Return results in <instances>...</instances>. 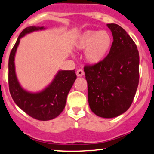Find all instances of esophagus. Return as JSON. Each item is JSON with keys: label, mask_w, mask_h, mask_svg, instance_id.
I'll use <instances>...</instances> for the list:
<instances>
[{"label": "esophagus", "mask_w": 154, "mask_h": 154, "mask_svg": "<svg viewBox=\"0 0 154 154\" xmlns=\"http://www.w3.org/2000/svg\"><path fill=\"white\" fill-rule=\"evenodd\" d=\"M76 74H77V76H78V77H82V76L84 75V71L82 69H78L77 71V72H76Z\"/></svg>", "instance_id": "34e87169"}]
</instances>
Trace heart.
Instances as JSON below:
<instances>
[{"label":"heart","instance_id":"b5f03b06","mask_svg":"<svg viewBox=\"0 0 154 154\" xmlns=\"http://www.w3.org/2000/svg\"><path fill=\"white\" fill-rule=\"evenodd\" d=\"M113 45V38L106 30H86L80 35L76 48L86 50V60L94 65L103 61Z\"/></svg>","mask_w":154,"mask_h":154}]
</instances>
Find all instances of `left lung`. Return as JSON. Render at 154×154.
Masks as SVG:
<instances>
[{
	"label": "left lung",
	"mask_w": 154,
	"mask_h": 154,
	"mask_svg": "<svg viewBox=\"0 0 154 154\" xmlns=\"http://www.w3.org/2000/svg\"><path fill=\"white\" fill-rule=\"evenodd\" d=\"M113 45L106 58L84 67L88 100L91 111L111 119L125 112L133 103L139 80V54L127 32L116 24H108Z\"/></svg>",
	"instance_id": "8db88e82"
}]
</instances>
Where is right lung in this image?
<instances>
[{
  "label": "right lung",
  "mask_w": 154,
  "mask_h": 154,
  "mask_svg": "<svg viewBox=\"0 0 154 154\" xmlns=\"http://www.w3.org/2000/svg\"><path fill=\"white\" fill-rule=\"evenodd\" d=\"M44 27L31 26L18 36L9 58V88L12 99L20 109L33 119L48 121L55 119L64 109L70 89L77 78L75 70L59 71L52 83L43 91L31 93L19 84L15 74V55L20 39L26 34L45 29Z\"/></svg>",
  "instance_id": "right-lung-1"
}]
</instances>
